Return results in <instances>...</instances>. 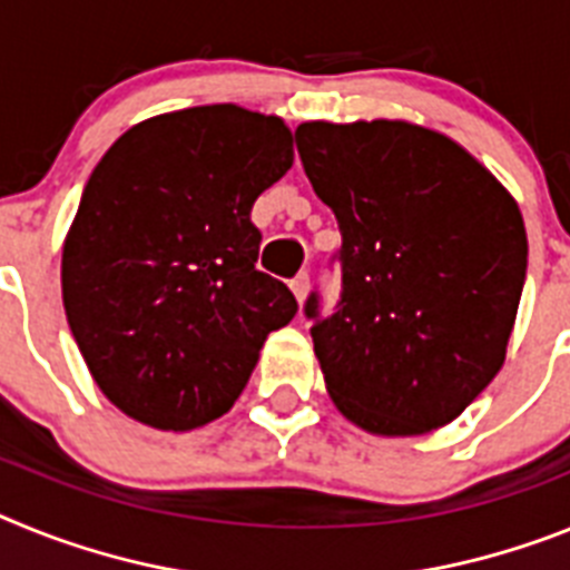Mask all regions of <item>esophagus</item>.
Returning a JSON list of instances; mask_svg holds the SVG:
<instances>
[{
    "label": "esophagus",
    "mask_w": 570,
    "mask_h": 570,
    "mask_svg": "<svg viewBox=\"0 0 570 570\" xmlns=\"http://www.w3.org/2000/svg\"><path fill=\"white\" fill-rule=\"evenodd\" d=\"M289 289H292V295L298 298V304H304L306 292H309V275H306V272L295 275V278L289 281Z\"/></svg>",
    "instance_id": "34e87169"
}]
</instances>
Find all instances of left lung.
<instances>
[{
    "label": "left lung",
    "instance_id": "left-lung-1",
    "mask_svg": "<svg viewBox=\"0 0 570 570\" xmlns=\"http://www.w3.org/2000/svg\"><path fill=\"white\" fill-rule=\"evenodd\" d=\"M341 229V301L304 304L335 407L375 435L453 422L502 370L528 269L522 212L459 142L404 120L301 122Z\"/></svg>",
    "mask_w": 570,
    "mask_h": 570
}]
</instances>
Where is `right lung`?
<instances>
[{"label":"right lung","instance_id":"obj_1","mask_svg":"<svg viewBox=\"0 0 570 570\" xmlns=\"http://www.w3.org/2000/svg\"><path fill=\"white\" fill-rule=\"evenodd\" d=\"M292 131L240 106L128 128L91 171L62 246V304L111 404L157 430H195L235 404L298 301L255 266L249 220L289 171Z\"/></svg>","mask_w":570,"mask_h":570}]
</instances>
